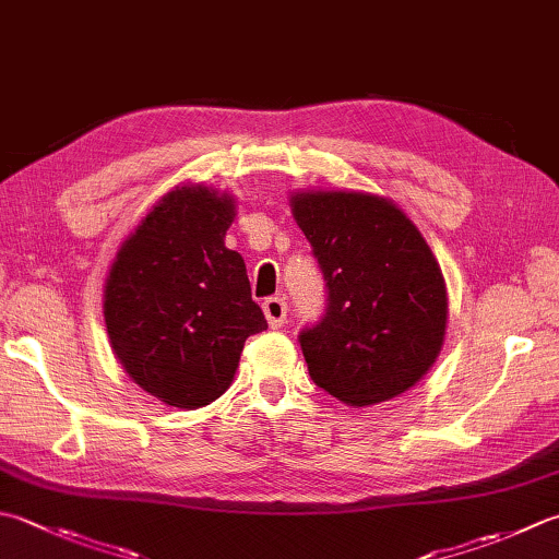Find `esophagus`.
Returning <instances> with one entry per match:
<instances>
[{
	"label": "esophagus",
	"mask_w": 559,
	"mask_h": 559,
	"mask_svg": "<svg viewBox=\"0 0 559 559\" xmlns=\"http://www.w3.org/2000/svg\"><path fill=\"white\" fill-rule=\"evenodd\" d=\"M264 314H266V322L271 330H281L283 322H286V314H288V305L283 298H266L264 305Z\"/></svg>",
	"instance_id": "esophagus-1"
}]
</instances>
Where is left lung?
<instances>
[{
	"instance_id": "1",
	"label": "left lung",
	"mask_w": 559,
	"mask_h": 559,
	"mask_svg": "<svg viewBox=\"0 0 559 559\" xmlns=\"http://www.w3.org/2000/svg\"><path fill=\"white\" fill-rule=\"evenodd\" d=\"M290 211L330 290L324 320L300 332L310 378L354 409L400 397L445 342L448 290L431 247L385 195L293 191Z\"/></svg>"
}]
</instances>
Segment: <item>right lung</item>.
Wrapping results in <instances>:
<instances>
[{
    "instance_id": "add662e5",
    "label": "right lung",
    "mask_w": 559,
    "mask_h": 559,
    "mask_svg": "<svg viewBox=\"0 0 559 559\" xmlns=\"http://www.w3.org/2000/svg\"><path fill=\"white\" fill-rule=\"evenodd\" d=\"M233 193L181 183L120 242L104 286V322L138 388L199 409L233 385L247 336L266 330L242 254L225 247Z\"/></svg>"
}]
</instances>
